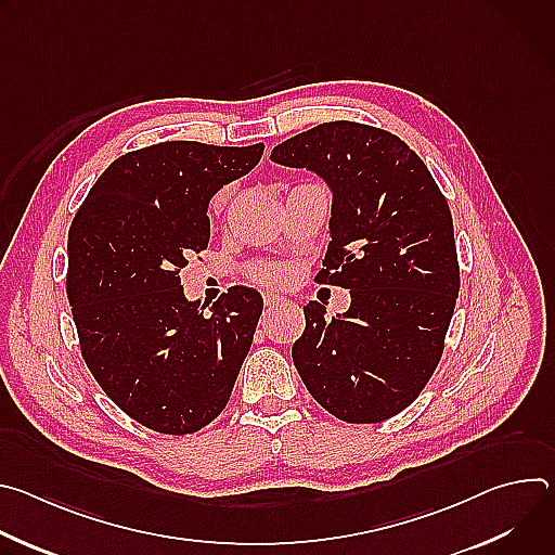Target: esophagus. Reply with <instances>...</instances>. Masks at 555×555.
<instances>
[{
	"instance_id": "34e87169",
	"label": "esophagus",
	"mask_w": 555,
	"mask_h": 555,
	"mask_svg": "<svg viewBox=\"0 0 555 555\" xmlns=\"http://www.w3.org/2000/svg\"><path fill=\"white\" fill-rule=\"evenodd\" d=\"M263 302H266V307H268V309H272V307L283 305V302H285V298H283V296H279V294H274V292H266V294H263Z\"/></svg>"
}]
</instances>
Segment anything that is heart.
<instances>
[{
    "label": "heart",
    "mask_w": 555,
    "mask_h": 555,
    "mask_svg": "<svg viewBox=\"0 0 555 555\" xmlns=\"http://www.w3.org/2000/svg\"><path fill=\"white\" fill-rule=\"evenodd\" d=\"M217 204L223 202V193L215 199ZM255 279L263 285H283L287 281V268L285 266H276V263H263L255 268Z\"/></svg>",
    "instance_id": "heart-1"
}]
</instances>
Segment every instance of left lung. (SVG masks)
Here are the masks:
<instances>
[{
	"label": "left lung",
	"mask_w": 555,
	"mask_h": 555,
	"mask_svg": "<svg viewBox=\"0 0 555 555\" xmlns=\"http://www.w3.org/2000/svg\"><path fill=\"white\" fill-rule=\"evenodd\" d=\"M332 191L330 248L319 283L351 292L327 319L307 302L292 347L311 398L343 422L375 424L415 402L443 351L459 296L452 215L422 157L384 129L336 120L272 149Z\"/></svg>",
	"instance_id": "obj_1"
}]
</instances>
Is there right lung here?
I'll use <instances>...</instances> for the list:
<instances>
[{"mask_svg":"<svg viewBox=\"0 0 555 555\" xmlns=\"http://www.w3.org/2000/svg\"><path fill=\"white\" fill-rule=\"evenodd\" d=\"M263 142L171 140L129 151L90 189L67 236V300L81 353L109 400L138 424L189 435L228 404L263 298L236 285L209 309L180 270L208 246V204L250 173Z\"/></svg>","mask_w":555,"mask_h":555,"instance_id":"1","label":"right lung"}]
</instances>
